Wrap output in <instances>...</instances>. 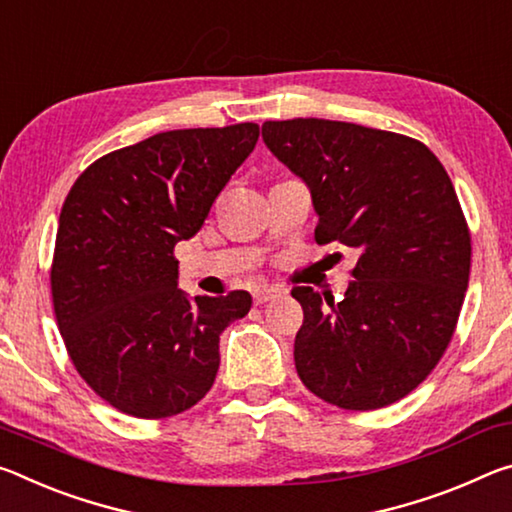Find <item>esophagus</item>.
Listing matches in <instances>:
<instances>
[{
  "label": "esophagus",
  "instance_id": "obj_1",
  "mask_svg": "<svg viewBox=\"0 0 512 512\" xmlns=\"http://www.w3.org/2000/svg\"><path fill=\"white\" fill-rule=\"evenodd\" d=\"M283 295H286V290L279 288V286H258L254 290V301L258 306H261V304H267V301H272L276 297H283Z\"/></svg>",
  "mask_w": 512,
  "mask_h": 512
}]
</instances>
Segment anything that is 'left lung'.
Listing matches in <instances>:
<instances>
[{"label":"left lung","mask_w":512,"mask_h":512,"mask_svg":"<svg viewBox=\"0 0 512 512\" xmlns=\"http://www.w3.org/2000/svg\"><path fill=\"white\" fill-rule=\"evenodd\" d=\"M263 142L311 190L315 240L358 254L340 301L292 288L299 379L347 410L395 404L438 365L465 299L472 245L454 183L420 140L354 122H265Z\"/></svg>","instance_id":"8db88e82"}]
</instances>
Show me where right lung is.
Instances as JSON below:
<instances>
[{"instance_id": "1", "label": "right lung", "mask_w": 512, "mask_h": 512, "mask_svg": "<svg viewBox=\"0 0 512 512\" xmlns=\"http://www.w3.org/2000/svg\"><path fill=\"white\" fill-rule=\"evenodd\" d=\"M258 124L179 129L92 163L58 217L52 297L74 367L122 413L179 415L211 390L220 335L251 295L179 290L174 247L208 217L231 174L254 152Z\"/></svg>"}]
</instances>
